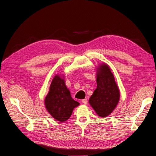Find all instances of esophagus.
I'll use <instances>...</instances> for the list:
<instances>
[{"label": "esophagus", "mask_w": 156, "mask_h": 156, "mask_svg": "<svg viewBox=\"0 0 156 156\" xmlns=\"http://www.w3.org/2000/svg\"><path fill=\"white\" fill-rule=\"evenodd\" d=\"M82 103H83L84 105H87V103H88V100H87V99H83V100H82Z\"/></svg>", "instance_id": "1"}]
</instances>
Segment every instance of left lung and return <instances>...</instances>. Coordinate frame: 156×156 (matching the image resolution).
<instances>
[{
    "label": "left lung",
    "instance_id": "left-lung-1",
    "mask_svg": "<svg viewBox=\"0 0 156 156\" xmlns=\"http://www.w3.org/2000/svg\"><path fill=\"white\" fill-rule=\"evenodd\" d=\"M97 88L89 99V103L101 117L109 115L120 99V91L114 75L107 64L101 65L97 72Z\"/></svg>",
    "mask_w": 156,
    "mask_h": 156
}]
</instances>
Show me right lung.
<instances>
[{"label": "right lung", "instance_id": "obj_1", "mask_svg": "<svg viewBox=\"0 0 156 156\" xmlns=\"http://www.w3.org/2000/svg\"><path fill=\"white\" fill-rule=\"evenodd\" d=\"M47 110L55 119L65 122L69 119L73 108L79 105L71 96L64 79L56 75L51 82L49 92L45 99Z\"/></svg>", "mask_w": 156, "mask_h": 156}]
</instances>
